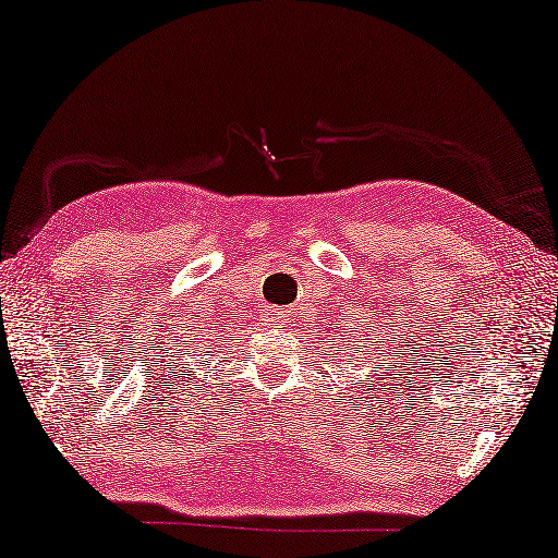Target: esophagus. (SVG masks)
<instances>
[{"instance_id":"34e87169","label":"esophagus","mask_w":558,"mask_h":558,"mask_svg":"<svg viewBox=\"0 0 558 558\" xmlns=\"http://www.w3.org/2000/svg\"><path fill=\"white\" fill-rule=\"evenodd\" d=\"M283 319H287V310L283 307H269L265 312V322H269V324H281Z\"/></svg>"}]
</instances>
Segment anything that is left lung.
<instances>
[{"label":"left lung","mask_w":558,"mask_h":558,"mask_svg":"<svg viewBox=\"0 0 558 558\" xmlns=\"http://www.w3.org/2000/svg\"><path fill=\"white\" fill-rule=\"evenodd\" d=\"M355 341H357V338H355ZM374 341V338H362V348H364V355H372V352H369V343ZM378 366H381V364H378Z\"/></svg>","instance_id":"8db88e82"}]
</instances>
